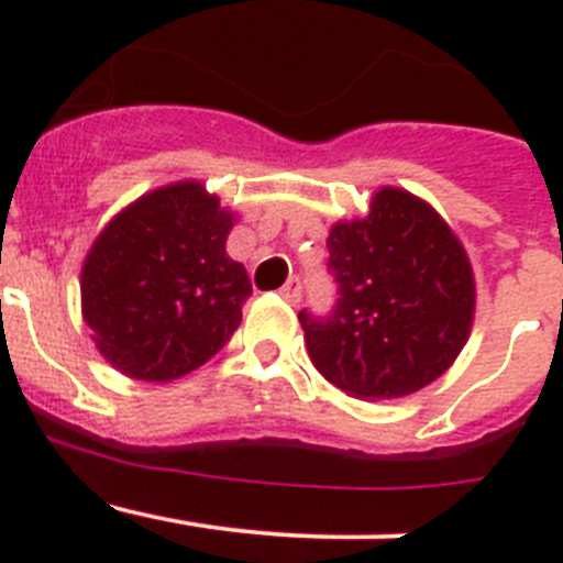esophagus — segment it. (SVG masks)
Listing matches in <instances>:
<instances>
[{"label": "esophagus", "mask_w": 563, "mask_h": 563, "mask_svg": "<svg viewBox=\"0 0 563 563\" xmlns=\"http://www.w3.org/2000/svg\"><path fill=\"white\" fill-rule=\"evenodd\" d=\"M278 292H282V298H285L287 305H298V301H301V276L287 278V285Z\"/></svg>", "instance_id": "esophagus-1"}]
</instances>
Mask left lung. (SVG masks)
<instances>
[{"label": "left lung", "mask_w": 563, "mask_h": 563, "mask_svg": "<svg viewBox=\"0 0 563 563\" xmlns=\"http://www.w3.org/2000/svg\"><path fill=\"white\" fill-rule=\"evenodd\" d=\"M335 305L298 312L316 369L352 397L391 400L429 386L465 346L474 273L440 213L380 188L366 220L327 239Z\"/></svg>", "instance_id": "left-lung-1"}]
</instances>
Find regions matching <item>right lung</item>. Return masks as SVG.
<instances>
[{"instance_id":"right-lung-1","label":"right lung","mask_w":563,"mask_h":563,"mask_svg":"<svg viewBox=\"0 0 563 563\" xmlns=\"http://www.w3.org/2000/svg\"><path fill=\"white\" fill-rule=\"evenodd\" d=\"M231 225L200 183L146 194L109 222L84 262L81 305L114 369L174 380L231 341L253 292L225 253Z\"/></svg>"}]
</instances>
